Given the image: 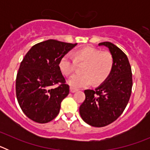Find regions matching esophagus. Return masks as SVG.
<instances>
[{"label": "esophagus", "mask_w": 150, "mask_h": 150, "mask_svg": "<svg viewBox=\"0 0 150 150\" xmlns=\"http://www.w3.org/2000/svg\"><path fill=\"white\" fill-rule=\"evenodd\" d=\"M70 91H71V92H72V93H74V92H76V91H77V89L71 86V88H70Z\"/></svg>", "instance_id": "1"}]
</instances>
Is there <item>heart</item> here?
I'll return each mask as SVG.
<instances>
[{"instance_id": "heart-1", "label": "heart", "mask_w": 150, "mask_h": 150, "mask_svg": "<svg viewBox=\"0 0 150 150\" xmlns=\"http://www.w3.org/2000/svg\"><path fill=\"white\" fill-rule=\"evenodd\" d=\"M85 63L81 68L82 74H75L68 80V83L74 88L88 86L93 82L100 84L110 74L114 59L110 52H102L93 47H84L71 54H66L62 57L59 63L62 74L69 76L75 71L77 64Z\"/></svg>"}]
</instances>
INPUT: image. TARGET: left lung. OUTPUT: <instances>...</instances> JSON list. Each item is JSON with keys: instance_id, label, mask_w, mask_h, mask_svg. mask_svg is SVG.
I'll list each match as a JSON object with an SVG mask.
<instances>
[{"instance_id": "left-lung-1", "label": "left lung", "mask_w": 150, "mask_h": 150, "mask_svg": "<svg viewBox=\"0 0 150 150\" xmlns=\"http://www.w3.org/2000/svg\"><path fill=\"white\" fill-rule=\"evenodd\" d=\"M107 46L114 59L109 76L95 90L84 91L86 99L79 107V114L85 122L94 127H104L121 116L129 101L132 88V73L128 57L110 42Z\"/></svg>"}]
</instances>
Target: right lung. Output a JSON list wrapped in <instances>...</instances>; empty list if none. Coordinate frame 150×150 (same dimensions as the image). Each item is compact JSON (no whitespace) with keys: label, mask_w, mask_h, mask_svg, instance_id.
Instances as JSON below:
<instances>
[{"label":"right lung","mask_w":150,"mask_h":150,"mask_svg":"<svg viewBox=\"0 0 150 150\" xmlns=\"http://www.w3.org/2000/svg\"><path fill=\"white\" fill-rule=\"evenodd\" d=\"M76 45L48 40L33 46L25 55L17 73L16 93L21 109L30 120L47 123L59 113L70 88L59 63Z\"/></svg>","instance_id":"1"}]
</instances>
